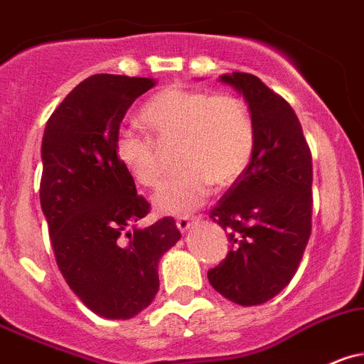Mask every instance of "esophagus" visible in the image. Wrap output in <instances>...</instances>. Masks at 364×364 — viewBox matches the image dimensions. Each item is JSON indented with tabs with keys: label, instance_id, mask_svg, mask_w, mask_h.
Wrapping results in <instances>:
<instances>
[{
	"label": "esophagus",
	"instance_id": "obj_1",
	"mask_svg": "<svg viewBox=\"0 0 364 364\" xmlns=\"http://www.w3.org/2000/svg\"><path fill=\"white\" fill-rule=\"evenodd\" d=\"M196 221H198V218L196 216H180L178 220H176V227H178L180 232H186L189 230Z\"/></svg>",
	"mask_w": 364,
	"mask_h": 364
}]
</instances>
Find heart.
I'll list each match as a JSON object with an SVG mask.
<instances>
[{"instance_id": "heart-1", "label": "heart", "mask_w": 364, "mask_h": 364, "mask_svg": "<svg viewBox=\"0 0 364 364\" xmlns=\"http://www.w3.org/2000/svg\"><path fill=\"white\" fill-rule=\"evenodd\" d=\"M139 121L161 146L176 144L175 162L180 171L154 198L162 214L193 213L205 202L210 186H232L254 157V116L234 95L171 85L144 103ZM154 141L150 136L124 132L116 143L117 162L137 184L150 189L157 188L164 175L161 150Z\"/></svg>"}]
</instances>
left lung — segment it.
I'll return each mask as SVG.
<instances>
[{"label": "left lung", "mask_w": 364, "mask_h": 364, "mask_svg": "<svg viewBox=\"0 0 364 364\" xmlns=\"http://www.w3.org/2000/svg\"><path fill=\"white\" fill-rule=\"evenodd\" d=\"M221 82L248 102L257 141L248 168L209 213L228 232L230 250L207 277L225 299L259 306L288 286L302 261L313 218V159L282 96L250 73L223 75Z\"/></svg>", "instance_id": "1"}]
</instances>
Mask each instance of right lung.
<instances>
[{"instance_id":"right-lung-1","label":"right lung","mask_w":364,"mask_h":364,"mask_svg":"<svg viewBox=\"0 0 364 364\" xmlns=\"http://www.w3.org/2000/svg\"><path fill=\"white\" fill-rule=\"evenodd\" d=\"M154 78L92 75L44 128L41 207L60 273L75 295L109 320H128L159 291V259L180 240L173 218L134 227L150 213L116 157L119 124Z\"/></svg>"}]
</instances>
